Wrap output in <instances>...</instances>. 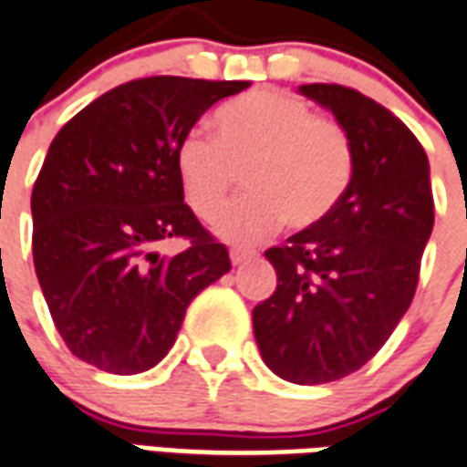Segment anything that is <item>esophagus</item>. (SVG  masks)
<instances>
[{
    "label": "esophagus",
    "instance_id": "1",
    "mask_svg": "<svg viewBox=\"0 0 467 467\" xmlns=\"http://www.w3.org/2000/svg\"><path fill=\"white\" fill-rule=\"evenodd\" d=\"M256 256V251H251V248H231V264L238 266V264H244L248 258Z\"/></svg>",
    "mask_w": 467,
    "mask_h": 467
}]
</instances>
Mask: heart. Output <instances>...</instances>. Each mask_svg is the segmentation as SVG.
Returning <instances> with one entry per match:
<instances>
[{
	"label": "heart",
	"mask_w": 467,
	"mask_h": 467,
	"mask_svg": "<svg viewBox=\"0 0 467 467\" xmlns=\"http://www.w3.org/2000/svg\"><path fill=\"white\" fill-rule=\"evenodd\" d=\"M216 141L192 131L176 149L183 196L201 219H213L238 183L251 192L223 211L216 234L229 241H258L284 221L306 229L341 201L353 173L343 129L313 117L304 99L288 91H254L221 107Z\"/></svg>",
	"instance_id": "heart-1"
}]
</instances>
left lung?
<instances>
[{
    "instance_id": "left-lung-1",
    "label": "left lung",
    "mask_w": 467,
    "mask_h": 467,
    "mask_svg": "<svg viewBox=\"0 0 467 467\" xmlns=\"http://www.w3.org/2000/svg\"><path fill=\"white\" fill-rule=\"evenodd\" d=\"M298 94L338 121L353 173L326 219L266 251L278 284L254 308V336L275 376L316 386L356 373L396 331L435 216L428 156L396 114L338 84Z\"/></svg>"
}]
</instances>
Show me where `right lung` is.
Listing matches in <instances>:
<instances>
[{"instance_id":"obj_1","label":"right lung","mask_w":467,"mask_h":467,"mask_svg":"<svg viewBox=\"0 0 467 467\" xmlns=\"http://www.w3.org/2000/svg\"><path fill=\"white\" fill-rule=\"evenodd\" d=\"M248 81L149 77L101 94L61 126L32 192V254L54 326L84 363L134 376L171 350L229 251L183 203L176 149ZM183 235L169 259L155 246Z\"/></svg>"}]
</instances>
